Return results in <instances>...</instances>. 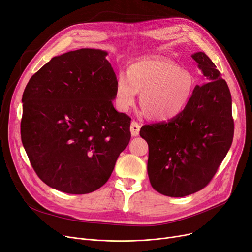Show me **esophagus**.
I'll return each instance as SVG.
<instances>
[{
    "mask_svg": "<svg viewBox=\"0 0 252 252\" xmlns=\"http://www.w3.org/2000/svg\"><path fill=\"white\" fill-rule=\"evenodd\" d=\"M139 129H140V125L136 121L131 122V125H130L131 135H132V136H137L139 134Z\"/></svg>",
    "mask_w": 252,
    "mask_h": 252,
    "instance_id": "1",
    "label": "esophagus"
}]
</instances>
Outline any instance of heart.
<instances>
[{
  "mask_svg": "<svg viewBox=\"0 0 252 252\" xmlns=\"http://www.w3.org/2000/svg\"><path fill=\"white\" fill-rule=\"evenodd\" d=\"M189 71L161 57H146L127 66L126 76H119L115 85V100L126 111L140 93L141 113L153 121H165L181 114L195 88Z\"/></svg>",
  "mask_w": 252,
  "mask_h": 252,
  "instance_id": "b5f03b06",
  "label": "heart"
}]
</instances>
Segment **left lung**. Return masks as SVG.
<instances>
[{"label":"left lung","instance_id":"left-lung-1","mask_svg":"<svg viewBox=\"0 0 252 252\" xmlns=\"http://www.w3.org/2000/svg\"><path fill=\"white\" fill-rule=\"evenodd\" d=\"M206 77L186 109L167 122L142 126L149 145L152 187L169 197H185L205 188L229 152L234 136L232 96L226 82L204 52L191 55Z\"/></svg>","mask_w":252,"mask_h":252}]
</instances>
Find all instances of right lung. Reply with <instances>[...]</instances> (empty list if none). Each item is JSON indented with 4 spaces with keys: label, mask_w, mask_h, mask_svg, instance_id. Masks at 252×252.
<instances>
[{
    "label": "right lung",
    "mask_w": 252,
    "mask_h": 252,
    "mask_svg": "<svg viewBox=\"0 0 252 252\" xmlns=\"http://www.w3.org/2000/svg\"><path fill=\"white\" fill-rule=\"evenodd\" d=\"M106 55L83 48L55 56L22 95V145L40 179L63 193L102 187L131 137V119L113 104L117 77Z\"/></svg>",
    "instance_id": "1"
}]
</instances>
